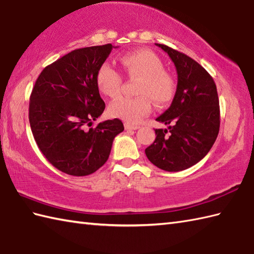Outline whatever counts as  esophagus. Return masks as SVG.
<instances>
[{
  "instance_id": "1",
  "label": "esophagus",
  "mask_w": 254,
  "mask_h": 254,
  "mask_svg": "<svg viewBox=\"0 0 254 254\" xmlns=\"http://www.w3.org/2000/svg\"><path fill=\"white\" fill-rule=\"evenodd\" d=\"M124 127H126V130H137V128H139L138 126H132L130 123L124 124Z\"/></svg>"
}]
</instances>
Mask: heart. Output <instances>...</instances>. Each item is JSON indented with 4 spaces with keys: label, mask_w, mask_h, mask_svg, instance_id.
<instances>
[{
    "label": "heart",
    "mask_w": 254,
    "mask_h": 254,
    "mask_svg": "<svg viewBox=\"0 0 254 254\" xmlns=\"http://www.w3.org/2000/svg\"><path fill=\"white\" fill-rule=\"evenodd\" d=\"M120 62L128 77L139 78L136 98H121L108 108L112 118L127 123H138L152 110V100L157 105L169 102L176 91V80L164 69L160 58L148 49H138L126 53ZM96 84L99 91L109 98L120 95L122 77L110 64L104 63L97 71Z\"/></svg>",
    "instance_id": "1"
}]
</instances>
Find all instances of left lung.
I'll list each match as a JSON object with an SVG mask.
<instances>
[{"instance_id":"8db88e82","label":"left lung","mask_w":254,"mask_h":254,"mask_svg":"<svg viewBox=\"0 0 254 254\" xmlns=\"http://www.w3.org/2000/svg\"><path fill=\"white\" fill-rule=\"evenodd\" d=\"M174 62L177 90L170 107L156 121L169 126L156 128L154 143L145 149L147 158L165 171H181L203 159L219 132V100L213 77L185 53L156 44Z\"/></svg>"}]
</instances>
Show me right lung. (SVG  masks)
<instances>
[{"instance_id":"obj_1","label":"right lung","mask_w":254,"mask_h":254,"mask_svg":"<svg viewBox=\"0 0 254 254\" xmlns=\"http://www.w3.org/2000/svg\"><path fill=\"white\" fill-rule=\"evenodd\" d=\"M112 48L108 44L73 50L42 69L32 88V135L48 161L64 174H94L105 165L113 139L124 130L119 119L86 128L106 108L96 75Z\"/></svg>"}]
</instances>
